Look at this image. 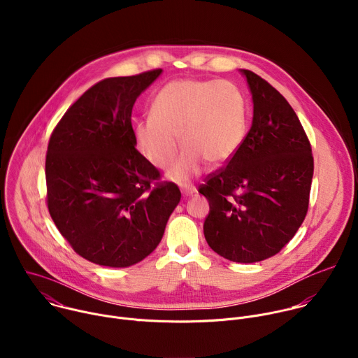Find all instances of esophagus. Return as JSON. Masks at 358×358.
I'll list each match as a JSON object with an SVG mask.
<instances>
[{
	"label": "esophagus",
	"mask_w": 358,
	"mask_h": 358,
	"mask_svg": "<svg viewBox=\"0 0 358 358\" xmlns=\"http://www.w3.org/2000/svg\"><path fill=\"white\" fill-rule=\"evenodd\" d=\"M181 192H182L184 196H191V195H194L196 192V188L192 187V185H187V187L181 188Z\"/></svg>",
	"instance_id": "34e87169"
}]
</instances>
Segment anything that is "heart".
I'll return each mask as SVG.
<instances>
[{"instance_id":"1","label":"heart","mask_w":358,"mask_h":358,"mask_svg":"<svg viewBox=\"0 0 358 358\" xmlns=\"http://www.w3.org/2000/svg\"><path fill=\"white\" fill-rule=\"evenodd\" d=\"M246 133V109L241 92L225 80L178 79L163 86L151 101V117L134 127L136 141L145 159L170 169V178L185 182L203 162L220 166L241 147Z\"/></svg>"}]
</instances>
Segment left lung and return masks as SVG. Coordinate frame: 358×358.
<instances>
[{
	"label": "left lung",
	"mask_w": 358,
	"mask_h": 358,
	"mask_svg": "<svg viewBox=\"0 0 358 358\" xmlns=\"http://www.w3.org/2000/svg\"><path fill=\"white\" fill-rule=\"evenodd\" d=\"M252 126L225 167L199 192L210 202L203 235L222 258L253 264L276 255L297 232L309 208L312 147L287 100L248 69Z\"/></svg>",
	"instance_id": "obj_1"
}]
</instances>
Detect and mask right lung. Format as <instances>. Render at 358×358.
Returning <instances> with one entry per match:
<instances>
[{
    "label": "right lung",
    "mask_w": 358,
    "mask_h": 358,
    "mask_svg": "<svg viewBox=\"0 0 358 358\" xmlns=\"http://www.w3.org/2000/svg\"><path fill=\"white\" fill-rule=\"evenodd\" d=\"M162 72L97 82L49 138V214L73 250L100 266L127 268L148 257L181 198L174 182H159V170L136 150L131 127L136 99Z\"/></svg>",
    "instance_id": "add662e5"
}]
</instances>
